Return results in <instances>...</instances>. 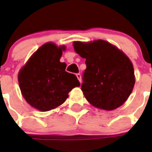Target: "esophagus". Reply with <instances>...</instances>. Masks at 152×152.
<instances>
[{
	"mask_svg": "<svg viewBox=\"0 0 152 152\" xmlns=\"http://www.w3.org/2000/svg\"><path fill=\"white\" fill-rule=\"evenodd\" d=\"M76 76H77V79L79 80V81H80V83H81V75H80V74H76Z\"/></svg>",
	"mask_w": 152,
	"mask_h": 152,
	"instance_id": "esophagus-1",
	"label": "esophagus"
}]
</instances>
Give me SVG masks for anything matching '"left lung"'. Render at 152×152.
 <instances>
[{"instance_id":"8db88e82","label":"left lung","mask_w":152,"mask_h":152,"mask_svg":"<svg viewBox=\"0 0 152 152\" xmlns=\"http://www.w3.org/2000/svg\"><path fill=\"white\" fill-rule=\"evenodd\" d=\"M73 45L75 52L86 58L81 90L87 100L105 110L123 105L135 82L133 64L128 56L105 40L75 41Z\"/></svg>"}]
</instances>
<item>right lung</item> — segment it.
<instances>
[{"instance_id":"right-lung-1","label":"right lung","mask_w":152,"mask_h":152,"mask_svg":"<svg viewBox=\"0 0 152 152\" xmlns=\"http://www.w3.org/2000/svg\"><path fill=\"white\" fill-rule=\"evenodd\" d=\"M65 45L53 42L42 45L29 58L18 74L21 94L31 107L42 112L61 105L68 93L80 82L75 75L65 72L66 64L61 62Z\"/></svg>"}]
</instances>
